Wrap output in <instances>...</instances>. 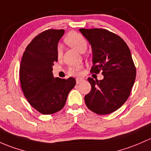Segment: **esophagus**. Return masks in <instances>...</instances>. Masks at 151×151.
<instances>
[{"mask_svg": "<svg viewBox=\"0 0 151 151\" xmlns=\"http://www.w3.org/2000/svg\"><path fill=\"white\" fill-rule=\"evenodd\" d=\"M83 81H85V80H84V79H82V78H77L76 79V82H77V84H80V82H83Z\"/></svg>", "mask_w": 151, "mask_h": 151, "instance_id": "esophagus-1", "label": "esophagus"}]
</instances>
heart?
I'll list each match as a JSON object with an SVG mask.
<instances>
[{
    "mask_svg": "<svg viewBox=\"0 0 151 151\" xmlns=\"http://www.w3.org/2000/svg\"><path fill=\"white\" fill-rule=\"evenodd\" d=\"M65 41L66 43L74 50H77L80 53H83L88 48V41L84 36L77 32H71L65 38ZM57 56L58 58H61L62 56V48L61 46H58L57 48ZM81 69L82 67L80 66L71 68L69 69V73L71 75H80L81 74Z\"/></svg>",
    "mask_w": 151,
    "mask_h": 151,
    "instance_id": "heart-1",
    "label": "heart"
}]
</instances>
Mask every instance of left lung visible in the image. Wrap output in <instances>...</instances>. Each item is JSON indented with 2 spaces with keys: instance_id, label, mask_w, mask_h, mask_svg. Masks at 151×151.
<instances>
[{
  "instance_id": "left-lung-1",
  "label": "left lung",
  "mask_w": 151,
  "mask_h": 151,
  "mask_svg": "<svg viewBox=\"0 0 151 151\" xmlns=\"http://www.w3.org/2000/svg\"><path fill=\"white\" fill-rule=\"evenodd\" d=\"M91 45L93 66L91 72L102 71L104 78L89 77L91 90L85 96V104L101 115L115 111L126 102L134 83L136 69L131 52L119 36L104 29H80Z\"/></svg>"
}]
</instances>
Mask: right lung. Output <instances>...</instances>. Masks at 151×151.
I'll return each mask as SVG.
<instances>
[{
	"label": "right lung",
	"mask_w": 151,
	"mask_h": 151,
	"mask_svg": "<svg viewBox=\"0 0 151 151\" xmlns=\"http://www.w3.org/2000/svg\"><path fill=\"white\" fill-rule=\"evenodd\" d=\"M63 29H49L32 40L22 56L19 76L22 89L29 104L42 114L61 110L75 79L53 77V66L58 61L57 48Z\"/></svg>",
	"instance_id": "right-lung-1"
}]
</instances>
